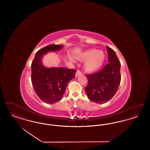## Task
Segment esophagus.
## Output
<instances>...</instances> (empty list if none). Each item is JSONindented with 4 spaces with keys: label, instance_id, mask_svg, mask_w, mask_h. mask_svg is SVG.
I'll return each mask as SVG.
<instances>
[{
    "label": "esophagus",
    "instance_id": "obj_1",
    "mask_svg": "<svg viewBox=\"0 0 150 150\" xmlns=\"http://www.w3.org/2000/svg\"><path fill=\"white\" fill-rule=\"evenodd\" d=\"M81 74H82L81 72L80 71L78 70L77 72H76V73L75 74V76H76V77H78L79 75H81Z\"/></svg>",
    "mask_w": 150,
    "mask_h": 150
}]
</instances>
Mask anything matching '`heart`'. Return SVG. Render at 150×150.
I'll use <instances>...</instances> for the list:
<instances>
[{
  "instance_id": "heart-1",
  "label": "heart",
  "mask_w": 150,
  "mask_h": 150,
  "mask_svg": "<svg viewBox=\"0 0 150 150\" xmlns=\"http://www.w3.org/2000/svg\"><path fill=\"white\" fill-rule=\"evenodd\" d=\"M105 54L102 50L95 49L88 50L76 55V58L78 60L85 61L84 68L86 71L89 72L96 71L100 69L105 62ZM68 58L71 62H75V58L71 55H69Z\"/></svg>"
}]
</instances>
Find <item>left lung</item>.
<instances>
[{
	"mask_svg": "<svg viewBox=\"0 0 150 150\" xmlns=\"http://www.w3.org/2000/svg\"><path fill=\"white\" fill-rule=\"evenodd\" d=\"M108 62L100 71L86 75L88 80L85 91L88 98L97 103L111 100L118 90L121 81L120 62L114 50L107 47Z\"/></svg>",
	"mask_w": 150,
	"mask_h": 150,
	"instance_id": "8db88e82",
	"label": "left lung"
}]
</instances>
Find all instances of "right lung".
Masks as SVG:
<instances>
[{
    "label": "right lung",
    "mask_w": 150,
    "mask_h": 150,
    "mask_svg": "<svg viewBox=\"0 0 150 150\" xmlns=\"http://www.w3.org/2000/svg\"><path fill=\"white\" fill-rule=\"evenodd\" d=\"M63 45L50 44L38 50L31 64V82L36 94L47 103L61 100L68 83L74 78L76 71L64 67H47L42 58L48 52L60 50Z\"/></svg>",
    "instance_id": "right-lung-1"
}]
</instances>
